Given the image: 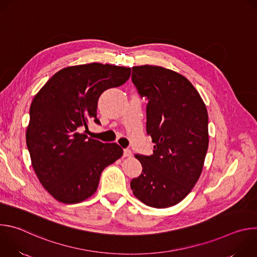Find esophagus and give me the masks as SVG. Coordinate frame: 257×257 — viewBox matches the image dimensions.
I'll list each match as a JSON object with an SVG mask.
<instances>
[{"label": "esophagus", "mask_w": 257, "mask_h": 257, "mask_svg": "<svg viewBox=\"0 0 257 257\" xmlns=\"http://www.w3.org/2000/svg\"><path fill=\"white\" fill-rule=\"evenodd\" d=\"M123 156H124L125 158H129V157H131V156H132V152H131L129 149H126V150H124V154H123Z\"/></svg>", "instance_id": "obj_1"}]
</instances>
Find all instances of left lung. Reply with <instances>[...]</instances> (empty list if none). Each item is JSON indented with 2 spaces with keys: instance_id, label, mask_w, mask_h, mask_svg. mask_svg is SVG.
Listing matches in <instances>:
<instances>
[{
  "instance_id": "1",
  "label": "left lung",
  "mask_w": 257,
  "mask_h": 257,
  "mask_svg": "<svg viewBox=\"0 0 257 257\" xmlns=\"http://www.w3.org/2000/svg\"><path fill=\"white\" fill-rule=\"evenodd\" d=\"M132 82L146 104L152 156L135 155L142 173L130 186L144 204L165 208L184 199L198 181L208 148L206 106L192 83L159 66L132 67Z\"/></svg>"
}]
</instances>
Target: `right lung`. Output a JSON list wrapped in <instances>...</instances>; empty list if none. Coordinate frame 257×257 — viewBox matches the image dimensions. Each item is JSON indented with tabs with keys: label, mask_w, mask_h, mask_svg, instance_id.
Returning <instances> with one entry per match:
<instances>
[{
	"label": "right lung",
	"mask_w": 257,
	"mask_h": 257,
	"mask_svg": "<svg viewBox=\"0 0 257 257\" xmlns=\"http://www.w3.org/2000/svg\"><path fill=\"white\" fill-rule=\"evenodd\" d=\"M131 68L91 63L57 72L34 96L26 144L32 168L44 188L58 201L78 203L97 189L105 167L123 155L117 143L88 138L100 94L124 84ZM85 130V131H86Z\"/></svg>",
	"instance_id": "1"
}]
</instances>
